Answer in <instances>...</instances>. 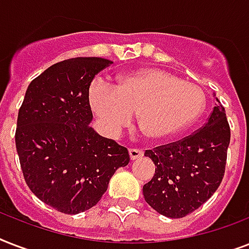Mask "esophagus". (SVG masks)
I'll return each mask as SVG.
<instances>
[{
  "label": "esophagus",
  "mask_w": 249,
  "mask_h": 249,
  "mask_svg": "<svg viewBox=\"0 0 249 249\" xmlns=\"http://www.w3.org/2000/svg\"><path fill=\"white\" fill-rule=\"evenodd\" d=\"M129 156H130V160H137L143 156V151L138 150V148H130L129 150Z\"/></svg>",
  "instance_id": "34e87169"
}]
</instances>
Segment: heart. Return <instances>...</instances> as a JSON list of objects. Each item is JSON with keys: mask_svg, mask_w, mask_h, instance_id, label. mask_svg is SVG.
Returning <instances> with one entry per match:
<instances>
[{"mask_svg": "<svg viewBox=\"0 0 249 249\" xmlns=\"http://www.w3.org/2000/svg\"><path fill=\"white\" fill-rule=\"evenodd\" d=\"M89 105L111 138L120 136L137 113L144 137L163 142L185 132L200 117L205 98L199 86L160 68H143L123 76L116 88L94 81Z\"/></svg>", "mask_w": 249, "mask_h": 249, "instance_id": "b5f03b06", "label": "heart"}]
</instances>
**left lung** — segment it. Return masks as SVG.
<instances>
[{
  "mask_svg": "<svg viewBox=\"0 0 249 249\" xmlns=\"http://www.w3.org/2000/svg\"><path fill=\"white\" fill-rule=\"evenodd\" d=\"M229 143L230 126L225 108L216 103L199 132L144 152L155 164L154 177L143 186L146 203L169 218H182L194 212L218 189Z\"/></svg>",
  "mask_w": 249,
  "mask_h": 249,
  "instance_id": "8db88e82",
  "label": "left lung"
}]
</instances>
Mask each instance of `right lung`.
Listing matches in <instances>:
<instances>
[{"label": "right lung", "mask_w": 249, "mask_h": 249, "mask_svg": "<svg viewBox=\"0 0 249 249\" xmlns=\"http://www.w3.org/2000/svg\"><path fill=\"white\" fill-rule=\"evenodd\" d=\"M112 63L89 56L53 64L29 84L18 113L15 143L25 182L66 214L97 204L113 173L130 160L126 148L90 126L89 86Z\"/></svg>", "instance_id": "1"}]
</instances>
